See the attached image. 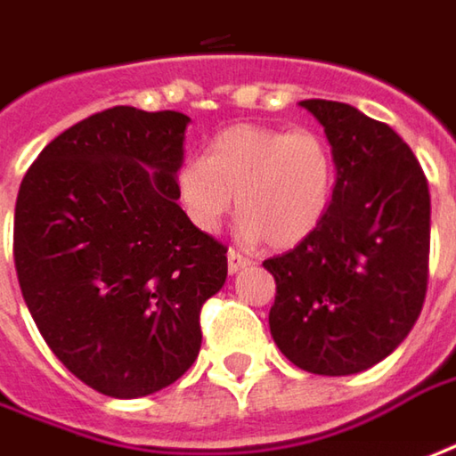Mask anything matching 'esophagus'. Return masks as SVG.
Masks as SVG:
<instances>
[{"mask_svg":"<svg viewBox=\"0 0 456 456\" xmlns=\"http://www.w3.org/2000/svg\"><path fill=\"white\" fill-rule=\"evenodd\" d=\"M252 260H249L248 255H242L240 249H229L227 252V267L229 273H237V270H242V267H248Z\"/></svg>","mask_w":456,"mask_h":456,"instance_id":"obj_1","label":"esophagus"}]
</instances>
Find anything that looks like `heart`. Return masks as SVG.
Wrapping results in <instances>:
<instances>
[{"instance_id": "heart-1", "label": "heart", "mask_w": 456, "mask_h": 456, "mask_svg": "<svg viewBox=\"0 0 456 456\" xmlns=\"http://www.w3.org/2000/svg\"><path fill=\"white\" fill-rule=\"evenodd\" d=\"M334 158L316 129L234 125L219 132L204 160L178 170V199L201 232L224 222L234 196L248 237L270 248L304 242L327 214Z\"/></svg>"}]
</instances>
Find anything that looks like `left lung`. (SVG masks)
Masks as SVG:
<instances>
[{
    "instance_id": "1",
    "label": "left lung",
    "mask_w": 456,
    "mask_h": 456,
    "mask_svg": "<svg viewBox=\"0 0 456 456\" xmlns=\"http://www.w3.org/2000/svg\"><path fill=\"white\" fill-rule=\"evenodd\" d=\"M337 181L322 224L263 265L275 278L270 334L296 367L354 375L413 329L428 286L431 196L416 155L386 122L306 99Z\"/></svg>"
}]
</instances>
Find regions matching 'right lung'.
I'll return each instance as SVG.
<instances>
[{"instance_id": "obj_1", "label": "right lung", "mask_w": 456, "mask_h": 456, "mask_svg": "<svg viewBox=\"0 0 456 456\" xmlns=\"http://www.w3.org/2000/svg\"><path fill=\"white\" fill-rule=\"evenodd\" d=\"M191 119L111 107L61 132L25 173L14 267L53 354L94 390L142 398L201 349L227 245L178 207Z\"/></svg>"}]
</instances>
